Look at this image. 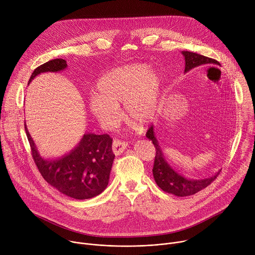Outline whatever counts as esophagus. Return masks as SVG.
I'll list each match as a JSON object with an SVG mask.
<instances>
[{"mask_svg": "<svg viewBox=\"0 0 255 255\" xmlns=\"http://www.w3.org/2000/svg\"><path fill=\"white\" fill-rule=\"evenodd\" d=\"M128 143L119 139H115L113 141V145H112V148H113V152L115 153V155H120L122 152H124V150L126 149Z\"/></svg>", "mask_w": 255, "mask_h": 255, "instance_id": "1", "label": "esophagus"}]
</instances>
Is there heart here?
Segmentation results:
<instances>
[{
	"mask_svg": "<svg viewBox=\"0 0 255 255\" xmlns=\"http://www.w3.org/2000/svg\"><path fill=\"white\" fill-rule=\"evenodd\" d=\"M162 80L159 72L145 64H130L107 72L97 83V95L90 100V111L105 128L115 126L124 103L126 117L145 126L157 116Z\"/></svg>",
	"mask_w": 255,
	"mask_h": 255,
	"instance_id": "1",
	"label": "heart"
}]
</instances>
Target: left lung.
<instances>
[{"mask_svg":"<svg viewBox=\"0 0 255 255\" xmlns=\"http://www.w3.org/2000/svg\"><path fill=\"white\" fill-rule=\"evenodd\" d=\"M181 53L185 56L186 61L185 72H188L193 68L207 64H219V62L217 60L198 53H194L191 51H183ZM146 137L149 140H151L156 150L152 172L155 183L162 191L177 197L192 196L207 188L209 185H211L212 181H214L216 177L219 175L220 171H218L215 175L211 177L204 179H189L185 177L184 175L176 172L167 163L161 150V147L159 146V143L155 137L153 125H151L150 128L147 130Z\"/></svg>","mask_w":255,"mask_h":255,"instance_id":"left-lung-1","label":"left lung"}]
</instances>
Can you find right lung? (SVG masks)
Masks as SVG:
<instances>
[{
	"label": "right lung",
	"mask_w": 255,
	"mask_h": 255,
	"mask_svg": "<svg viewBox=\"0 0 255 255\" xmlns=\"http://www.w3.org/2000/svg\"><path fill=\"white\" fill-rule=\"evenodd\" d=\"M66 67V60L61 58L45 62L34 69L29 84L43 72H57ZM25 131L36 166L58 192L77 200H86L100 195L107 188L115 158L112 138L108 134H84L75 149L59 158L46 159L38 152L26 124Z\"/></svg>",
	"instance_id": "add662e5"
}]
</instances>
